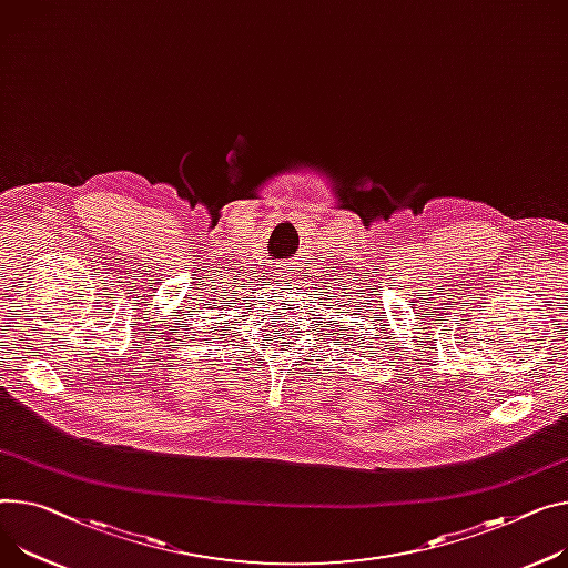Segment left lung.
I'll return each instance as SVG.
<instances>
[{
  "label": "left lung",
  "instance_id": "obj_1",
  "mask_svg": "<svg viewBox=\"0 0 568 568\" xmlns=\"http://www.w3.org/2000/svg\"><path fill=\"white\" fill-rule=\"evenodd\" d=\"M362 338H364V336H362ZM371 343H373V341H371ZM359 347H364V345H359Z\"/></svg>",
  "mask_w": 568,
  "mask_h": 568
}]
</instances>
